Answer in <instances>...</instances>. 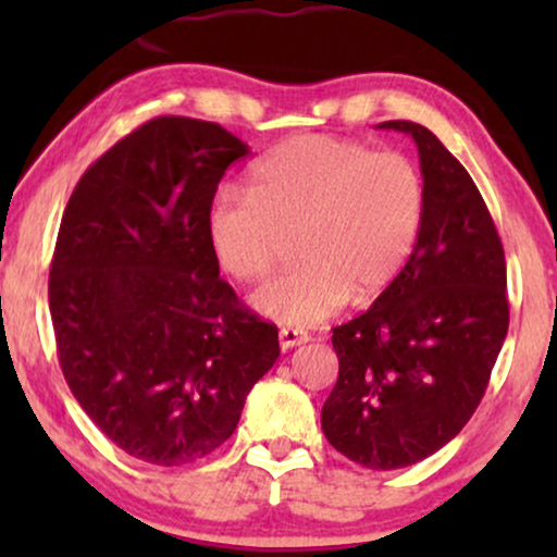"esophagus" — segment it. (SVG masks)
Here are the masks:
<instances>
[{
    "instance_id": "1",
    "label": "esophagus",
    "mask_w": 557,
    "mask_h": 557,
    "mask_svg": "<svg viewBox=\"0 0 557 557\" xmlns=\"http://www.w3.org/2000/svg\"><path fill=\"white\" fill-rule=\"evenodd\" d=\"M304 342H309V334L304 332V330H292V326H284V330L278 332V345H281V349H294V347H299V345H304Z\"/></svg>"
}]
</instances>
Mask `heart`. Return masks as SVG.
I'll use <instances>...</instances> for the list:
<instances>
[{"label":"heart","instance_id":"b5f03b06","mask_svg":"<svg viewBox=\"0 0 557 557\" xmlns=\"http://www.w3.org/2000/svg\"><path fill=\"white\" fill-rule=\"evenodd\" d=\"M423 180L395 151L372 154L339 136H294L250 172V195L223 189L208 208V240L233 278L269 276L288 240L301 265L253 294L276 324L309 326L372 299L398 278L421 235Z\"/></svg>","mask_w":557,"mask_h":557}]
</instances>
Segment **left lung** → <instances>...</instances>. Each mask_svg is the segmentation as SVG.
Masks as SVG:
<instances>
[{"instance_id": "left-lung-1", "label": "left lung", "mask_w": 557, "mask_h": 557, "mask_svg": "<svg viewBox=\"0 0 557 557\" xmlns=\"http://www.w3.org/2000/svg\"><path fill=\"white\" fill-rule=\"evenodd\" d=\"M425 212L398 278L334 326L339 377L322 408L330 444L360 467L403 469L446 446L482 400L509 326L497 227L459 159L413 121Z\"/></svg>"}]
</instances>
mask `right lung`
<instances>
[{"label":"right lung","mask_w":557,"mask_h":557,"mask_svg":"<svg viewBox=\"0 0 557 557\" xmlns=\"http://www.w3.org/2000/svg\"><path fill=\"white\" fill-rule=\"evenodd\" d=\"M248 144L159 116L88 166L60 223L50 317L71 393L128 456L193 463L233 436L278 330L220 278L208 208Z\"/></svg>","instance_id":"add662e5"}]
</instances>
